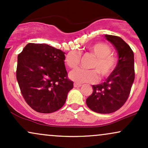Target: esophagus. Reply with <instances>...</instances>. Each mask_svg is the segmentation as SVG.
Wrapping results in <instances>:
<instances>
[{"label":"esophagus","mask_w":148,"mask_h":148,"mask_svg":"<svg viewBox=\"0 0 148 148\" xmlns=\"http://www.w3.org/2000/svg\"><path fill=\"white\" fill-rule=\"evenodd\" d=\"M82 84H78V83H74V87H80Z\"/></svg>","instance_id":"esophagus-1"}]
</instances>
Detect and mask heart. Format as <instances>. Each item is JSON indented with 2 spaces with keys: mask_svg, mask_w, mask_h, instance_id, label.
Wrapping results in <instances>:
<instances>
[{
  "mask_svg": "<svg viewBox=\"0 0 148 148\" xmlns=\"http://www.w3.org/2000/svg\"><path fill=\"white\" fill-rule=\"evenodd\" d=\"M89 51L95 57V60L90 66L91 69L86 70L77 69L72 71L69 77L77 83H94L98 80V74L101 78L108 77L114 72L117 66V60L112 55V50L108 45L104 43H96L88 48ZM80 53L77 50H72L68 53L65 62L71 69L79 65Z\"/></svg>",
  "mask_w": 148,
  "mask_h": 148,
  "instance_id": "obj_1",
  "label": "heart"
}]
</instances>
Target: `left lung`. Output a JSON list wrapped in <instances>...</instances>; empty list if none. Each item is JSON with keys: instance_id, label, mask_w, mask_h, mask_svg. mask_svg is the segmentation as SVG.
I'll list each match as a JSON object with an SVG mask.
<instances>
[{"instance_id": "8db88e82", "label": "left lung", "mask_w": 148, "mask_h": 148, "mask_svg": "<svg viewBox=\"0 0 148 148\" xmlns=\"http://www.w3.org/2000/svg\"><path fill=\"white\" fill-rule=\"evenodd\" d=\"M105 37L117 50L119 62L105 82L92 86L93 93L86 100L88 108L99 114H111L123 107L135 77L134 53L129 45L119 36L106 34Z\"/></svg>"}]
</instances>
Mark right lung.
Returning a JSON list of instances; mask_svg holds the SVG:
<instances>
[{
	"instance_id": "obj_1",
	"label": "right lung",
	"mask_w": 148,
	"mask_h": 148,
	"mask_svg": "<svg viewBox=\"0 0 148 148\" xmlns=\"http://www.w3.org/2000/svg\"><path fill=\"white\" fill-rule=\"evenodd\" d=\"M63 51L43 43H29L18 55L16 79L27 104L50 114L62 108L73 88L68 78Z\"/></svg>"
}]
</instances>
